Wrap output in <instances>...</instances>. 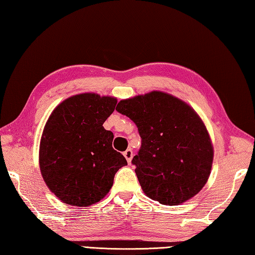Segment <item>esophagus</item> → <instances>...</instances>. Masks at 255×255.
Instances as JSON below:
<instances>
[{
	"label": "esophagus",
	"mask_w": 255,
	"mask_h": 255,
	"mask_svg": "<svg viewBox=\"0 0 255 255\" xmlns=\"http://www.w3.org/2000/svg\"><path fill=\"white\" fill-rule=\"evenodd\" d=\"M124 156H125V158H126V160L128 161V163H130L131 162V159H132V156H133L131 149H127V150L124 152Z\"/></svg>",
	"instance_id": "esophagus-1"
}]
</instances>
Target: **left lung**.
<instances>
[{
	"instance_id": "obj_1",
	"label": "left lung",
	"mask_w": 255,
	"mask_h": 255,
	"mask_svg": "<svg viewBox=\"0 0 255 255\" xmlns=\"http://www.w3.org/2000/svg\"><path fill=\"white\" fill-rule=\"evenodd\" d=\"M116 111L136 124L141 137L131 162L144 194L166 206L196 196L210 176L213 146L206 125L190 105L152 91L123 99Z\"/></svg>"
}]
</instances>
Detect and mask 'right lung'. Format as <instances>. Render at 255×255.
Here are the masks:
<instances>
[{
  "mask_svg": "<svg viewBox=\"0 0 255 255\" xmlns=\"http://www.w3.org/2000/svg\"><path fill=\"white\" fill-rule=\"evenodd\" d=\"M117 98L95 93L74 95L54 109L39 143L45 183L64 203L89 207L111 190L127 160L113 148L114 134L103 127Z\"/></svg>",
  "mask_w": 255,
  "mask_h": 255,
  "instance_id": "right-lung-1",
  "label": "right lung"
}]
</instances>
